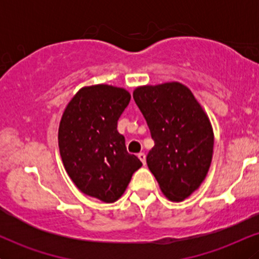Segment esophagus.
Segmentation results:
<instances>
[{"mask_svg": "<svg viewBox=\"0 0 259 259\" xmlns=\"http://www.w3.org/2000/svg\"><path fill=\"white\" fill-rule=\"evenodd\" d=\"M138 157H139V159L142 162V164H146V154H145L144 152H140L138 154Z\"/></svg>", "mask_w": 259, "mask_h": 259, "instance_id": "esophagus-1", "label": "esophagus"}]
</instances>
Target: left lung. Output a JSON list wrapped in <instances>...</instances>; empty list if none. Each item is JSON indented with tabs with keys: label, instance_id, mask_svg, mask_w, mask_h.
I'll return each instance as SVG.
<instances>
[{
	"label": "left lung",
	"instance_id": "1",
	"mask_svg": "<svg viewBox=\"0 0 259 259\" xmlns=\"http://www.w3.org/2000/svg\"><path fill=\"white\" fill-rule=\"evenodd\" d=\"M133 97L154 141L148 169L168 200L184 201L201 186L212 163L209 118L191 90L178 81L138 86Z\"/></svg>",
	"mask_w": 259,
	"mask_h": 259
}]
</instances>
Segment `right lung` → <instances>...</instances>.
Instances as JSON below:
<instances>
[{
	"instance_id": "obj_1",
	"label": "right lung",
	"mask_w": 259,
	"mask_h": 259,
	"mask_svg": "<svg viewBox=\"0 0 259 259\" xmlns=\"http://www.w3.org/2000/svg\"><path fill=\"white\" fill-rule=\"evenodd\" d=\"M129 91L97 84L84 86L65 107L58 147L68 175L82 194L113 203L125 192L142 163L127 153L118 119L129 105Z\"/></svg>"
}]
</instances>
